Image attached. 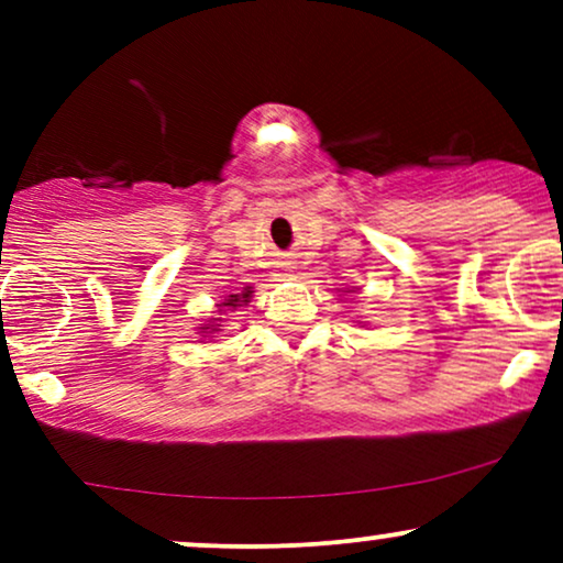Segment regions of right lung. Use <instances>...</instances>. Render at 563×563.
<instances>
[{"label": "right lung", "mask_w": 563, "mask_h": 563, "mask_svg": "<svg viewBox=\"0 0 563 563\" xmlns=\"http://www.w3.org/2000/svg\"><path fill=\"white\" fill-rule=\"evenodd\" d=\"M251 294H254V290H251V286H245L241 294H230V296H224V301L222 303H217L219 309H238V307H243V303H249L251 301ZM219 320V318H217ZM214 331H219L217 325H203L200 328V333H214Z\"/></svg>", "instance_id": "right-lung-1"}]
</instances>
